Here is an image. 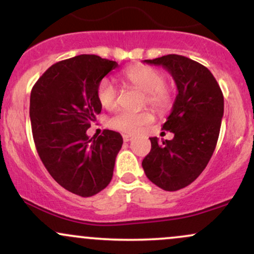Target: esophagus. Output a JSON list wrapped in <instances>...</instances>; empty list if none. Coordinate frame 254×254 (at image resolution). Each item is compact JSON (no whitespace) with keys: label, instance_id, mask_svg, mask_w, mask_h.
Segmentation results:
<instances>
[{"label":"esophagus","instance_id":"esophagus-1","mask_svg":"<svg viewBox=\"0 0 254 254\" xmlns=\"http://www.w3.org/2000/svg\"><path fill=\"white\" fill-rule=\"evenodd\" d=\"M133 137L131 136V135H127V133H124L123 135V139H124V142H129V141H131V139H132Z\"/></svg>","mask_w":254,"mask_h":254}]
</instances>
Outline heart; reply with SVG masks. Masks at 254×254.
Segmentation results:
<instances>
[{
    "label": "heart",
    "instance_id": "heart-1",
    "mask_svg": "<svg viewBox=\"0 0 254 254\" xmlns=\"http://www.w3.org/2000/svg\"><path fill=\"white\" fill-rule=\"evenodd\" d=\"M124 80L131 87L144 93L143 105H149L157 112H166L173 103L171 87L165 83L164 72L153 66L136 64L124 71ZM117 88L110 78H103L98 84L97 98L106 110L117 107ZM153 122V115L148 110L139 112L119 111L110 118L109 125L113 129L127 133L138 132L144 125Z\"/></svg>",
    "mask_w": 254,
    "mask_h": 254
}]
</instances>
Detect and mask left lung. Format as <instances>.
Returning <instances> with one entry per match:
<instances>
[{"label":"left lung","instance_id":"obj_1","mask_svg":"<svg viewBox=\"0 0 254 254\" xmlns=\"http://www.w3.org/2000/svg\"><path fill=\"white\" fill-rule=\"evenodd\" d=\"M145 63L161 65L174 78L178 94L162 130L173 139L151 137V149L142 161L145 176L166 191L186 188L211 159L223 117V94L216 78L200 63L167 55Z\"/></svg>","mask_w":254,"mask_h":254}]
</instances>
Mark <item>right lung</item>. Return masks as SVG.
Segmentation results:
<instances>
[{"label":"right lung","mask_w":254,"mask_h":254,"mask_svg":"<svg viewBox=\"0 0 254 254\" xmlns=\"http://www.w3.org/2000/svg\"><path fill=\"white\" fill-rule=\"evenodd\" d=\"M117 66L97 55H80L55 63L32 88L31 127L40 160L62 188L77 196H94L109 185L123 144L112 130L87 136L101 112L98 84Z\"/></svg>","instance_id":"right-lung-1"}]
</instances>
